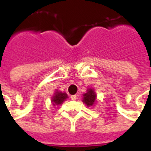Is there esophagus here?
Instances as JSON below:
<instances>
[{"label": "esophagus", "mask_w": 151, "mask_h": 151, "mask_svg": "<svg viewBox=\"0 0 151 151\" xmlns=\"http://www.w3.org/2000/svg\"><path fill=\"white\" fill-rule=\"evenodd\" d=\"M70 98H71V99H72V100H76V99H77V95H71V97H70Z\"/></svg>", "instance_id": "1"}]
</instances>
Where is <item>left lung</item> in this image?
<instances>
[{"instance_id": "left-lung-1", "label": "left lung", "mask_w": 151, "mask_h": 151, "mask_svg": "<svg viewBox=\"0 0 151 151\" xmlns=\"http://www.w3.org/2000/svg\"><path fill=\"white\" fill-rule=\"evenodd\" d=\"M83 103L86 104L87 107H91L95 104L96 102V94H95L94 89L89 88L87 89V92L83 94V98H82Z\"/></svg>"}]
</instances>
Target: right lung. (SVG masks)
Instances as JSON below:
<instances>
[{
	"label": "right lung",
	"instance_id": "obj_1",
	"mask_svg": "<svg viewBox=\"0 0 151 151\" xmlns=\"http://www.w3.org/2000/svg\"><path fill=\"white\" fill-rule=\"evenodd\" d=\"M68 98V95L65 92H61L59 91H55V94L53 95L52 98V102L53 103V105H60L63 104V102L65 101L66 99Z\"/></svg>",
	"mask_w": 151,
	"mask_h": 151
}]
</instances>
